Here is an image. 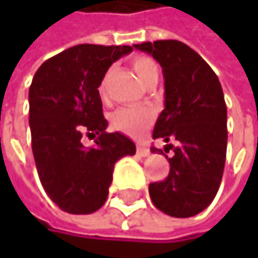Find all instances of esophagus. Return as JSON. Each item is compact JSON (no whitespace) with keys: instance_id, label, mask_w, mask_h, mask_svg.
Segmentation results:
<instances>
[{"instance_id":"1","label":"esophagus","mask_w":258,"mask_h":258,"mask_svg":"<svg viewBox=\"0 0 258 258\" xmlns=\"http://www.w3.org/2000/svg\"><path fill=\"white\" fill-rule=\"evenodd\" d=\"M137 154H139L140 157H149L151 151H149L146 146H143V145H139V146H137Z\"/></svg>"}]
</instances>
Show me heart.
Segmentation results:
<instances>
[{"label": "heart", "instance_id": "b5f03b06", "mask_svg": "<svg viewBox=\"0 0 258 258\" xmlns=\"http://www.w3.org/2000/svg\"><path fill=\"white\" fill-rule=\"evenodd\" d=\"M134 73L137 75V78L142 80L143 85H149L152 82L158 80V66L155 64L154 59L148 58V56H136L131 62ZM107 79L109 73H106L101 82H100V92L104 94L106 91V85H107ZM112 127L124 134L128 136H139L142 134L145 130L148 128L152 122V115L149 110L146 109H139V107H121L118 109L112 118H110Z\"/></svg>", "mask_w": 258, "mask_h": 258}]
</instances>
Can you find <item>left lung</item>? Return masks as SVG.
Returning a JSON list of instances; mask_svg holds the SVG:
<instances>
[{
    "mask_svg": "<svg viewBox=\"0 0 258 258\" xmlns=\"http://www.w3.org/2000/svg\"><path fill=\"white\" fill-rule=\"evenodd\" d=\"M152 55L164 76V110L154 139L179 142L173 148L169 176L149 183V196L161 212L188 218L205 211L220 188L227 151V107L221 83L206 61L178 40L134 44ZM158 154L161 149L151 148Z\"/></svg>",
    "mask_w": 258,
    "mask_h": 258,
    "instance_id": "1",
    "label": "left lung"
}]
</instances>
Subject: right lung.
<instances>
[{
    "instance_id": "right-lung-1",
    "label": "right lung",
    "mask_w": 258,
    "mask_h": 258,
    "mask_svg": "<svg viewBox=\"0 0 258 258\" xmlns=\"http://www.w3.org/2000/svg\"><path fill=\"white\" fill-rule=\"evenodd\" d=\"M131 46L79 44L44 61L29 86V128L38 178L47 196L69 214H92L109 194L118 160L136 154L133 140L106 133L98 86ZM83 132L98 135L85 148Z\"/></svg>"
}]
</instances>
